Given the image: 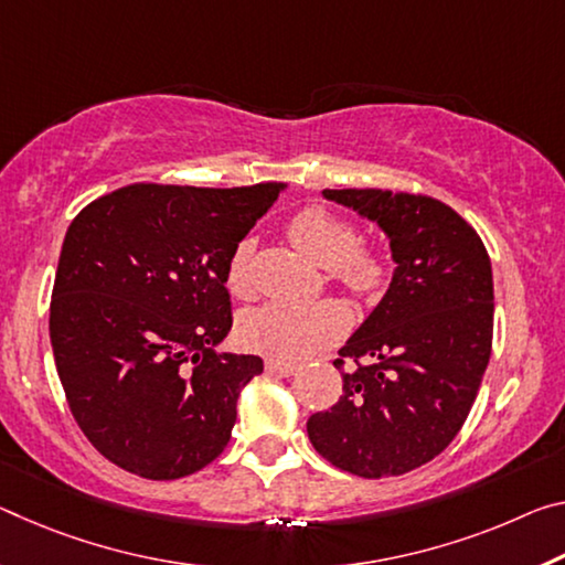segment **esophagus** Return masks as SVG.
Listing matches in <instances>:
<instances>
[{"label": "esophagus", "instance_id": "esophagus-1", "mask_svg": "<svg viewBox=\"0 0 565 565\" xmlns=\"http://www.w3.org/2000/svg\"><path fill=\"white\" fill-rule=\"evenodd\" d=\"M299 366L291 364V362H284V360H266V372L274 374V377H291V374H297Z\"/></svg>", "mask_w": 565, "mask_h": 565}]
</instances>
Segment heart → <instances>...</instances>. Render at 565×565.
<instances>
[{
  "label": "heart",
  "mask_w": 565,
  "mask_h": 565,
  "mask_svg": "<svg viewBox=\"0 0 565 565\" xmlns=\"http://www.w3.org/2000/svg\"><path fill=\"white\" fill-rule=\"evenodd\" d=\"M286 234L311 262L327 268L331 281L344 286L354 297L372 299L387 284V258L377 248L360 244V231L354 223L324 205H307L294 213ZM250 254H254V241L241 238L231 248L226 271H223L226 289L241 299L250 297L254 291ZM347 327L349 311L342 301H266L246 311L238 324V334L248 349L276 356V360H307L334 344Z\"/></svg>",
  "instance_id": "obj_1"
}]
</instances>
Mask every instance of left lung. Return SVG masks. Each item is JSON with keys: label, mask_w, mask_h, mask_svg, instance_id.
<instances>
[{"label": "left lung", "mask_w": 565, "mask_h": 565, "mask_svg": "<svg viewBox=\"0 0 565 565\" xmlns=\"http://www.w3.org/2000/svg\"><path fill=\"white\" fill-rule=\"evenodd\" d=\"M377 221L395 276L339 349L344 395L309 417L315 450L356 478H395L437 458L478 397L492 349V268L478 231L450 205L382 188L324 191Z\"/></svg>", "instance_id": "1"}]
</instances>
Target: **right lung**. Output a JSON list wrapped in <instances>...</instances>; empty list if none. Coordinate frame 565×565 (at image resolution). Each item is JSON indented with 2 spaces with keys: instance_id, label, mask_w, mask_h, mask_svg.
Here are the masks:
<instances>
[{
  "instance_id": "right-lung-1",
  "label": "right lung",
  "mask_w": 565,
  "mask_h": 565,
  "mask_svg": "<svg viewBox=\"0 0 565 565\" xmlns=\"http://www.w3.org/2000/svg\"><path fill=\"white\" fill-rule=\"evenodd\" d=\"M281 188L132 183L70 223L52 352L75 423L118 468L178 480L228 445L238 392L264 362L213 352L234 324L223 271Z\"/></svg>"
}]
</instances>
